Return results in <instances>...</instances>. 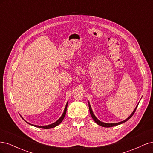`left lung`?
<instances>
[{"instance_id": "1", "label": "left lung", "mask_w": 153, "mask_h": 153, "mask_svg": "<svg viewBox=\"0 0 153 153\" xmlns=\"http://www.w3.org/2000/svg\"><path fill=\"white\" fill-rule=\"evenodd\" d=\"M88 103H89V108L90 114H91V115L92 118L93 119V120L95 121V123L98 124V125H100V126H103V127H105V128H108V127H112V126H117V125L121 124H123V123H125V122H126V121H128V120H129V119H130V118L133 116V115L134 114V113H135V110H136V109H137V106H138V103H138V105H137L135 108L134 109V110L133 111V112L131 114V115H129V116L127 119L124 120V121H123L119 122V123H103V122H102V121H100V120H99L98 119H97V117L95 116V115L94 114L93 112H92V108H91V105H90L89 101H88Z\"/></svg>"}]
</instances>
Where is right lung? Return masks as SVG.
<instances>
[{
    "instance_id": "add662e5",
    "label": "right lung",
    "mask_w": 153,
    "mask_h": 153,
    "mask_svg": "<svg viewBox=\"0 0 153 153\" xmlns=\"http://www.w3.org/2000/svg\"><path fill=\"white\" fill-rule=\"evenodd\" d=\"M67 107H68V102H67V103H66V106H65V108H64V112H63V113H62V115L61 116V117H60L57 121H55V123H52V124H48V125H45V126H38V125H34V124H30V123H28L27 121H26L23 118L22 116V118L24 120V121L27 123H28L29 124H30V125H32V126H35V127H37V128H43V129H50V128H54V127H55V126H58V125L61 123L62 121H63V119H64V117H65V115H66V110H67Z\"/></svg>"
}]
</instances>
